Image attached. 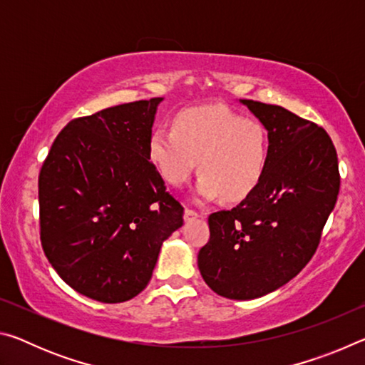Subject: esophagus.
Returning <instances> with one entry per match:
<instances>
[{
    "instance_id": "34e87169",
    "label": "esophagus",
    "mask_w": 365,
    "mask_h": 365,
    "mask_svg": "<svg viewBox=\"0 0 365 365\" xmlns=\"http://www.w3.org/2000/svg\"><path fill=\"white\" fill-rule=\"evenodd\" d=\"M183 217H185V220H191V219L202 217V214H201V212H197V211H195V209H190V207H187V209H185Z\"/></svg>"
}]
</instances>
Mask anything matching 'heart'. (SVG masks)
Returning <instances> with one entry per match:
<instances>
[{"label": "heart", "instance_id": "b5f03b06", "mask_svg": "<svg viewBox=\"0 0 365 365\" xmlns=\"http://www.w3.org/2000/svg\"><path fill=\"white\" fill-rule=\"evenodd\" d=\"M148 154L159 175L182 187L197 168L200 200L242 201L262 180L269 159V132L264 123L224 106L185 109L174 127H156Z\"/></svg>", "mask_w": 365, "mask_h": 365}]
</instances>
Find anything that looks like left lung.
<instances>
[{
    "instance_id": "obj_1",
    "label": "left lung",
    "mask_w": 365,
    "mask_h": 365,
    "mask_svg": "<svg viewBox=\"0 0 365 365\" xmlns=\"http://www.w3.org/2000/svg\"><path fill=\"white\" fill-rule=\"evenodd\" d=\"M269 132V159L256 190L230 211L209 215L197 267L228 299H255L306 267L339 191L338 158L322 127L282 106L242 100Z\"/></svg>"
}]
</instances>
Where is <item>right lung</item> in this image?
<instances>
[{"instance_id":"add662e5","label":"right lung","mask_w":365,"mask_h":365,"mask_svg":"<svg viewBox=\"0 0 365 365\" xmlns=\"http://www.w3.org/2000/svg\"><path fill=\"white\" fill-rule=\"evenodd\" d=\"M163 98L71 120L38 177L40 240L67 285L100 302L128 301L151 280L183 206L148 154Z\"/></svg>"}]
</instances>
